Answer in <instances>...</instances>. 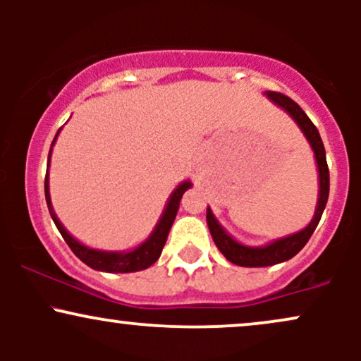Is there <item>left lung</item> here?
<instances>
[{
  "mask_svg": "<svg viewBox=\"0 0 361 361\" xmlns=\"http://www.w3.org/2000/svg\"><path fill=\"white\" fill-rule=\"evenodd\" d=\"M267 94L271 102H275L276 105L281 106L285 111H288L290 117L295 120L297 126L302 128V132H304L305 137H307L310 142V146H312L319 168V200L314 219L310 221V224L305 229H302L300 233L297 234L288 235V238L279 239V241L263 247H247L239 244L238 241H234V239L219 226V222L215 221L212 210L207 209V224H209V229L214 238L215 246L221 250L222 255L226 256L231 263L239 264V267H271V264L293 258V256L307 244L310 235L316 231L317 224L322 217V212H324L326 209L327 197H329V168H327L324 144H322L317 127L314 126L312 120L305 115V111L302 110L292 98L287 97V94L279 93V91H268Z\"/></svg>",
  "mask_w": 361,
  "mask_h": 361,
  "instance_id": "left-lung-1",
  "label": "left lung"
}]
</instances>
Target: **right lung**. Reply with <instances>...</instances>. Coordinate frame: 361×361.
Returning a JSON list of instances; mask_svg holds the SVG:
<instances>
[{"label": "right lung", "instance_id": "obj_1", "mask_svg": "<svg viewBox=\"0 0 361 361\" xmlns=\"http://www.w3.org/2000/svg\"><path fill=\"white\" fill-rule=\"evenodd\" d=\"M57 134H59V130H57ZM56 137L52 140V146L54 142H56ZM52 146H51V151H52ZM49 161H51V152H49ZM190 186H192L190 181H183V183L178 186L175 192L171 193V197H169L166 210H164L161 221L157 222L154 233L149 235L146 243H142L140 246L135 247V250L128 252L98 251V250H91V247H86L82 246L81 243H78L76 239H74L73 235L62 227V224L57 221L56 214H54L52 205H51V195H49V175H45V200H47L49 212H51L52 221L56 224L57 229H59L61 235L64 238V241L68 243V246L71 247V251L82 261V263H86L90 268H93V270L109 271V273H130V271L146 270V268L151 267V264H154L157 258H159L161 251H163L164 244H166L169 229H171L173 222H175L181 197H183V193L190 188Z\"/></svg>", "mask_w": 361, "mask_h": 361}]
</instances>
